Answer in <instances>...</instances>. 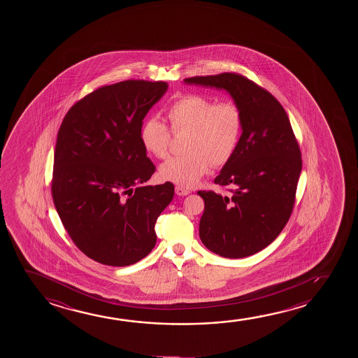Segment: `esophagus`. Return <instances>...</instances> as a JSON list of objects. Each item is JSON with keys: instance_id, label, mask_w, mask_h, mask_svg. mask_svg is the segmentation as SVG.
<instances>
[{"instance_id": "34e87169", "label": "esophagus", "mask_w": 358, "mask_h": 358, "mask_svg": "<svg viewBox=\"0 0 358 358\" xmlns=\"http://www.w3.org/2000/svg\"><path fill=\"white\" fill-rule=\"evenodd\" d=\"M175 192H176L177 196H187V194H189L191 191L189 189H187L185 187L177 186L175 188Z\"/></svg>"}]
</instances>
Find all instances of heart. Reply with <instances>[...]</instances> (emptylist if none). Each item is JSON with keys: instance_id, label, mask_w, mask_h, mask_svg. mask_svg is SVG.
Listing matches in <instances>:
<instances>
[{"instance_id": "b5f03b06", "label": "heart", "mask_w": 358, "mask_h": 358, "mask_svg": "<svg viewBox=\"0 0 358 358\" xmlns=\"http://www.w3.org/2000/svg\"><path fill=\"white\" fill-rule=\"evenodd\" d=\"M172 132L188 129L185 154L160 166L165 181L183 187L196 186L214 166H222L234 157L240 143L243 115L232 100L215 101L204 94H185L167 108ZM143 148L157 159L170 155L171 132L157 116H149L139 127Z\"/></svg>"}]
</instances>
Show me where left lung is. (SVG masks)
Segmentation results:
<instances>
[{"instance_id": "obj_1", "label": "left lung", "mask_w": 358, "mask_h": 358, "mask_svg": "<svg viewBox=\"0 0 358 358\" xmlns=\"http://www.w3.org/2000/svg\"><path fill=\"white\" fill-rule=\"evenodd\" d=\"M185 82L225 89L243 115L235 154L214 180L232 187L230 196L198 192L206 204L201 242L225 258L258 253L284 230L294 210L302 157L289 116L268 90L242 74L198 76Z\"/></svg>"}]
</instances>
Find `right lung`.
I'll list each match as a JSON object with an SVG mask.
<instances>
[{
    "label": "right lung",
    "instance_id": "add662e5",
    "mask_svg": "<svg viewBox=\"0 0 358 358\" xmlns=\"http://www.w3.org/2000/svg\"><path fill=\"white\" fill-rule=\"evenodd\" d=\"M166 90L162 80L103 85L69 108L57 133L55 208L74 245L101 264H134L157 243L155 222L175 187L143 186L155 166L139 127Z\"/></svg>",
    "mask_w": 358,
    "mask_h": 358
}]
</instances>
